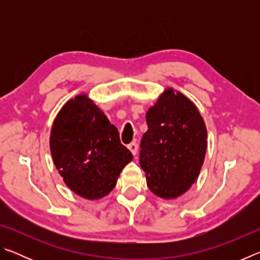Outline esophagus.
Masks as SVG:
<instances>
[{
	"label": "esophagus",
	"instance_id": "esophagus-1",
	"mask_svg": "<svg viewBox=\"0 0 260 260\" xmlns=\"http://www.w3.org/2000/svg\"><path fill=\"white\" fill-rule=\"evenodd\" d=\"M127 148L129 149L131 152L133 153L134 156L136 155V152H138V143H136V142H132V143H129L128 146H127Z\"/></svg>",
	"mask_w": 260,
	"mask_h": 260
}]
</instances>
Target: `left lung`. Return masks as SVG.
<instances>
[{
  "label": "left lung",
  "mask_w": 260,
  "mask_h": 260,
  "mask_svg": "<svg viewBox=\"0 0 260 260\" xmlns=\"http://www.w3.org/2000/svg\"><path fill=\"white\" fill-rule=\"evenodd\" d=\"M140 165L148 188L164 200L177 199L199 178L206 152V127L190 100L167 88L146 114Z\"/></svg>",
  "instance_id": "1"
}]
</instances>
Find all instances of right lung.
Masks as SVG:
<instances>
[{"label": "right lung", "mask_w": 260, "mask_h": 260, "mask_svg": "<svg viewBox=\"0 0 260 260\" xmlns=\"http://www.w3.org/2000/svg\"><path fill=\"white\" fill-rule=\"evenodd\" d=\"M50 151L67 186L86 200L107 196L133 159L116 126L86 94L68 101L57 114Z\"/></svg>", "instance_id": "1"}]
</instances>
